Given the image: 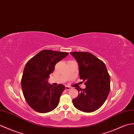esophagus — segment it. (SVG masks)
Segmentation results:
<instances>
[{"instance_id": "1", "label": "esophagus", "mask_w": 134, "mask_h": 134, "mask_svg": "<svg viewBox=\"0 0 134 134\" xmlns=\"http://www.w3.org/2000/svg\"><path fill=\"white\" fill-rule=\"evenodd\" d=\"M65 88H66V90H70V89L72 88V87H70V86H66V87H65Z\"/></svg>"}]
</instances>
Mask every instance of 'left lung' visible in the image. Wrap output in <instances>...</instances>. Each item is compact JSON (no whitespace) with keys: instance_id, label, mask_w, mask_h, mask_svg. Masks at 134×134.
Instances as JSON below:
<instances>
[{"instance_id":"left-lung-1","label":"left lung","mask_w":134,"mask_h":134,"mask_svg":"<svg viewBox=\"0 0 134 134\" xmlns=\"http://www.w3.org/2000/svg\"><path fill=\"white\" fill-rule=\"evenodd\" d=\"M78 63L80 79L86 88H75L79 92L72 100L74 107L85 113H92L103 104L110 91V76L105 64L87 52H72Z\"/></svg>"}]
</instances>
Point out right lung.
Here are the masks:
<instances>
[{
	"label": "right lung",
	"instance_id": "add662e5",
	"mask_svg": "<svg viewBox=\"0 0 134 134\" xmlns=\"http://www.w3.org/2000/svg\"><path fill=\"white\" fill-rule=\"evenodd\" d=\"M68 55L66 52L44 49L31 59L25 66L21 78V89L27 103L40 113L54 110L59 102L65 87L48 83L55 64Z\"/></svg>",
	"mask_w": 134,
	"mask_h": 134
}]
</instances>
